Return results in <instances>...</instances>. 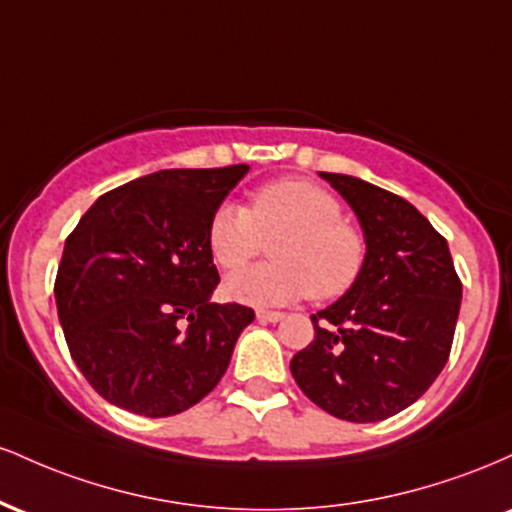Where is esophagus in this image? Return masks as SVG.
<instances>
[{"label":"esophagus","mask_w":512,"mask_h":512,"mask_svg":"<svg viewBox=\"0 0 512 512\" xmlns=\"http://www.w3.org/2000/svg\"><path fill=\"white\" fill-rule=\"evenodd\" d=\"M257 320H260V322H279V320H284V313H279V310H257Z\"/></svg>","instance_id":"1"}]
</instances>
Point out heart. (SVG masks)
<instances>
[{
  "instance_id": "1",
  "label": "heart",
  "mask_w": 512,
  "mask_h": 512,
  "mask_svg": "<svg viewBox=\"0 0 512 512\" xmlns=\"http://www.w3.org/2000/svg\"><path fill=\"white\" fill-rule=\"evenodd\" d=\"M269 245L272 262L243 269L226 281V293L248 305H284L303 296L332 301L356 284L368 245L361 228L342 219V204L308 180H279L260 187L250 207L223 202L209 219L207 240L223 272L245 267Z\"/></svg>"
}]
</instances>
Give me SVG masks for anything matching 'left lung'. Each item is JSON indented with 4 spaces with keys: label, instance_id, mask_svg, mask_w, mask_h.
Segmentation results:
<instances>
[{
    "label": "left lung",
    "instance_id": "1",
    "mask_svg": "<svg viewBox=\"0 0 512 512\" xmlns=\"http://www.w3.org/2000/svg\"><path fill=\"white\" fill-rule=\"evenodd\" d=\"M320 178L354 209L368 257L356 284L310 315L315 339L291 373L327 414L375 424L414 404L448 363L462 281L448 240L414 204L351 175Z\"/></svg>",
    "mask_w": 512,
    "mask_h": 512
}]
</instances>
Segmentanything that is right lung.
Masks as SVG:
<instances>
[{
    "mask_svg": "<svg viewBox=\"0 0 512 512\" xmlns=\"http://www.w3.org/2000/svg\"><path fill=\"white\" fill-rule=\"evenodd\" d=\"M250 166L173 168L105 192L64 243L55 301L69 354L103 399L161 419L226 373L255 310L211 303L207 228Z\"/></svg>",
    "mask_w": 512,
    "mask_h": 512,
    "instance_id": "right-lung-1",
    "label": "right lung"
}]
</instances>
